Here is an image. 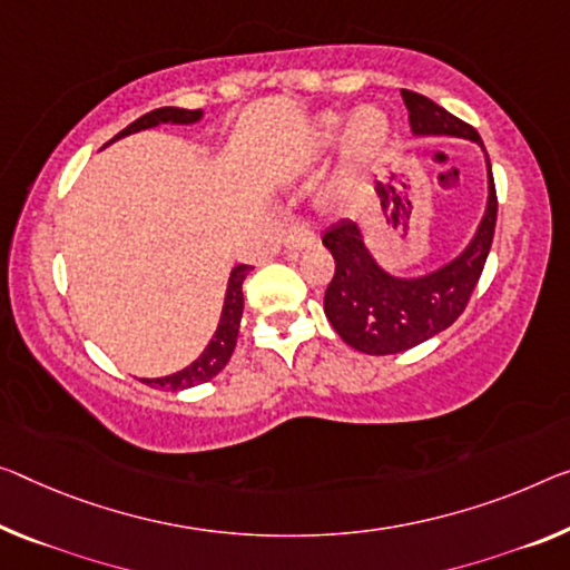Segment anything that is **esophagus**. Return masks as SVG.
Listing matches in <instances>:
<instances>
[{
	"mask_svg": "<svg viewBox=\"0 0 570 570\" xmlns=\"http://www.w3.org/2000/svg\"><path fill=\"white\" fill-rule=\"evenodd\" d=\"M315 244H318V236H315L308 226H293L285 236L287 252H303V249L315 247Z\"/></svg>",
	"mask_w": 570,
	"mask_h": 570,
	"instance_id": "esophagus-1",
	"label": "esophagus"
}]
</instances>
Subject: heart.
I'll list each match as a JSON object with an SVG mask.
<instances>
[{"mask_svg": "<svg viewBox=\"0 0 570 570\" xmlns=\"http://www.w3.org/2000/svg\"><path fill=\"white\" fill-rule=\"evenodd\" d=\"M390 117L387 111L374 107V104H364L358 107L352 117L346 119L336 111H326L315 117L308 132L303 135L301 142L291 155V163L295 168H311L318 160H323L334 145L341 139V160H338V175L344 180H352L354 175L370 168V165L382 155L384 147L390 142Z\"/></svg>", "mask_w": 570, "mask_h": 570, "instance_id": "1", "label": "heart"}]
</instances>
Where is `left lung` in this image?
I'll use <instances>...</instances> for the list:
<instances>
[{
    "label": "left lung",
    "mask_w": 570,
    "mask_h": 570,
    "mask_svg": "<svg viewBox=\"0 0 570 570\" xmlns=\"http://www.w3.org/2000/svg\"><path fill=\"white\" fill-rule=\"evenodd\" d=\"M402 101L415 137H459L481 147L487 163V206L466 247L431 273L415 277L384 269L366 247L362 224L354 218H341L323 234V247L336 262L323 311L348 346L372 356L407 352L459 318L484 269L497 226L492 163L476 129L415 91L402 89Z\"/></svg>",
    "instance_id": "obj_1"
}]
</instances>
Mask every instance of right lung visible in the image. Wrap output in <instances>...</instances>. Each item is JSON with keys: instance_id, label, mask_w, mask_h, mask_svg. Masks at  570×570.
Masks as SVG:
<instances>
[{"instance_id": "obj_1", "label": "right lung", "mask_w": 570, "mask_h": 570, "mask_svg": "<svg viewBox=\"0 0 570 570\" xmlns=\"http://www.w3.org/2000/svg\"><path fill=\"white\" fill-rule=\"evenodd\" d=\"M204 119V109H178V107H163V109H153L145 117L135 119L132 125L121 129V132L109 139L107 145L117 142V139L135 135V132H145V129L160 127V125H196V121ZM104 145V147H107ZM249 265H236L229 273V283H226V295H224V308H222V318H218V326L214 331L212 341H208L204 352L190 362L186 370L173 372L168 376H155V380H142L145 384L157 390H168V392H180L188 387H196V384H204L208 380L224 370L226 362H229L236 346V336H239V323H242V311H244V293H242V283L244 277L249 275Z\"/></svg>"}]
</instances>
